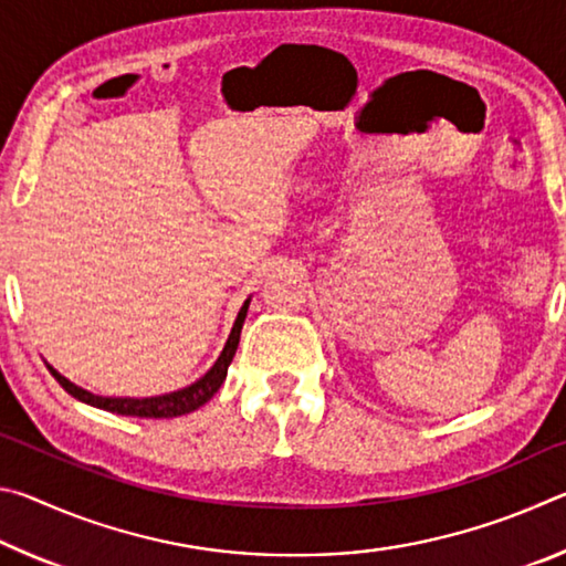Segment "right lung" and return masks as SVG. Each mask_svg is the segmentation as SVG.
I'll use <instances>...</instances> for the list:
<instances>
[{"instance_id": "add662e5", "label": "right lung", "mask_w": 566, "mask_h": 566, "mask_svg": "<svg viewBox=\"0 0 566 566\" xmlns=\"http://www.w3.org/2000/svg\"><path fill=\"white\" fill-rule=\"evenodd\" d=\"M249 302H252V300H247L242 304V310H239L237 319H234V327H232V332H229L224 349L217 357V361L212 364V369H209L205 377L191 381L189 387H181L177 391H167V395H157V397H102V395H94V391L76 387L74 381L62 377L60 371L52 367V364H46V369L52 371V377L60 381L64 391H70L74 399H80L90 407L112 411V415L145 417V419H171V417L189 415V411H195L202 405H207V401L217 395L219 387L224 385L227 369H229V364H232L237 347H239V334H242V324H244V317H247Z\"/></svg>"}]
</instances>
